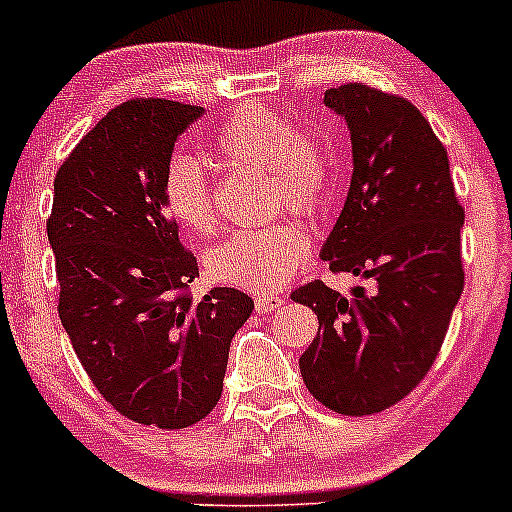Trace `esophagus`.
Returning <instances> with one entry per match:
<instances>
[{"label": "esophagus", "instance_id": "obj_1", "mask_svg": "<svg viewBox=\"0 0 512 512\" xmlns=\"http://www.w3.org/2000/svg\"><path fill=\"white\" fill-rule=\"evenodd\" d=\"M285 299L277 297V294H257L255 297V309L257 312H275V309L282 307Z\"/></svg>", "mask_w": 512, "mask_h": 512}]
</instances>
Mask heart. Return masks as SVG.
<instances>
[{"instance_id":"1","label":"heart","mask_w":512,"mask_h":512,"mask_svg":"<svg viewBox=\"0 0 512 512\" xmlns=\"http://www.w3.org/2000/svg\"><path fill=\"white\" fill-rule=\"evenodd\" d=\"M215 148L237 165L265 168L275 203L299 213H314L337 188V170L327 146L314 133L292 128L287 116L262 103L240 108ZM163 195L168 210L195 232L213 230L218 220L213 188L205 168L190 156H175L165 168ZM309 257V237L292 220L250 227L218 242L208 252V270L218 282L250 292L282 287Z\"/></svg>"}]
</instances>
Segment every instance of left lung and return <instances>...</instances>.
Returning <instances> with one entry per match:
<instances>
[{
    "label": "left lung",
    "instance_id": "8db88e82",
    "mask_svg": "<svg viewBox=\"0 0 512 512\" xmlns=\"http://www.w3.org/2000/svg\"><path fill=\"white\" fill-rule=\"evenodd\" d=\"M324 106L347 121L354 173L322 260L371 289L344 297L322 280L294 289L319 319L299 371L327 409L369 416L414 391L438 356L463 292L466 215L446 148L414 103L344 84Z\"/></svg>",
    "mask_w": 512,
    "mask_h": 512
}]
</instances>
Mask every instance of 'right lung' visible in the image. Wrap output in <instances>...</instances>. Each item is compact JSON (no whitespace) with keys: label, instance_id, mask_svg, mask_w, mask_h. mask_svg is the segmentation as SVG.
Instances as JSON below:
<instances>
[{"label":"right lung","instance_id":"1","mask_svg":"<svg viewBox=\"0 0 512 512\" xmlns=\"http://www.w3.org/2000/svg\"><path fill=\"white\" fill-rule=\"evenodd\" d=\"M203 108L133 98L111 108L61 163L46 235L59 317L98 394L126 418L188 428L223 394L230 339L252 297H190L198 260L163 195L180 133Z\"/></svg>","mask_w":512,"mask_h":512}]
</instances>
